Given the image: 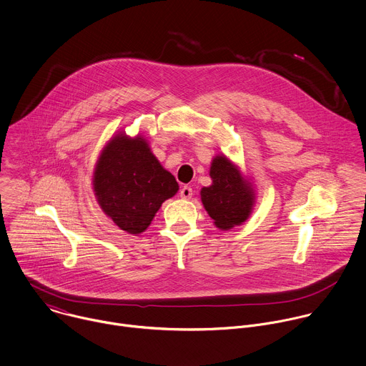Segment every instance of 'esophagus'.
I'll use <instances>...</instances> for the list:
<instances>
[{
	"mask_svg": "<svg viewBox=\"0 0 366 366\" xmlns=\"http://www.w3.org/2000/svg\"><path fill=\"white\" fill-rule=\"evenodd\" d=\"M179 195L184 199H189L192 197V188L191 187H182L181 191H179Z\"/></svg>",
	"mask_w": 366,
	"mask_h": 366,
	"instance_id": "obj_1",
	"label": "esophagus"
}]
</instances>
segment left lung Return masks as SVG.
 <instances>
[{"label": "left lung", "instance_id": "1", "mask_svg": "<svg viewBox=\"0 0 366 366\" xmlns=\"http://www.w3.org/2000/svg\"><path fill=\"white\" fill-rule=\"evenodd\" d=\"M212 184L201 189V201L214 219V225L228 231L246 222L256 204L253 182L224 154L212 158L209 167Z\"/></svg>", "mask_w": 366, "mask_h": 366}]
</instances>
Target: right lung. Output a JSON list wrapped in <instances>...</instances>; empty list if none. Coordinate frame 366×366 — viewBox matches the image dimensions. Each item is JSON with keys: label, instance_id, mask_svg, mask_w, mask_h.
I'll use <instances>...</instances> for the list:
<instances>
[{"label": "right lung", "instance_id": "add662e5", "mask_svg": "<svg viewBox=\"0 0 366 366\" xmlns=\"http://www.w3.org/2000/svg\"><path fill=\"white\" fill-rule=\"evenodd\" d=\"M179 187L142 135L117 132L103 147L93 171V192L102 211L129 234L144 232L162 202Z\"/></svg>", "mask_w": 366, "mask_h": 366}]
</instances>
